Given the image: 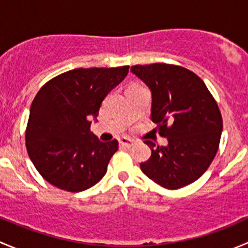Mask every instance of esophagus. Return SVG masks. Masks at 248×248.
I'll list each match as a JSON object with an SVG mask.
<instances>
[{
    "label": "esophagus",
    "instance_id": "1",
    "mask_svg": "<svg viewBox=\"0 0 248 248\" xmlns=\"http://www.w3.org/2000/svg\"><path fill=\"white\" fill-rule=\"evenodd\" d=\"M133 144H134L133 140H131L128 138H121V139H120V145H121V146H124V147H131V146H133Z\"/></svg>",
    "mask_w": 248,
    "mask_h": 248
}]
</instances>
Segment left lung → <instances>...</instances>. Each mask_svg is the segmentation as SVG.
Instances as JSON below:
<instances>
[{"label": "left lung", "mask_w": 248, "mask_h": 248, "mask_svg": "<svg viewBox=\"0 0 248 248\" xmlns=\"http://www.w3.org/2000/svg\"><path fill=\"white\" fill-rule=\"evenodd\" d=\"M131 71L152 92L151 119L167 146L155 145L140 163L149 179L168 189L192 184L207 170L217 154L223 120L204 81L189 69L169 63L136 64Z\"/></svg>", "instance_id": "1"}]
</instances>
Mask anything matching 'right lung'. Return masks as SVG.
Segmentation results:
<instances>
[{
	"instance_id": "obj_1",
	"label": "right lung",
	"mask_w": 248,
	"mask_h": 248,
	"mask_svg": "<svg viewBox=\"0 0 248 248\" xmlns=\"http://www.w3.org/2000/svg\"><path fill=\"white\" fill-rule=\"evenodd\" d=\"M129 66L77 68L46 82L34 97L26 126V149L42 177L52 186L81 192L106 175L116 139L99 141L90 132L107 94Z\"/></svg>"
}]
</instances>
